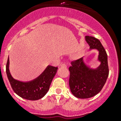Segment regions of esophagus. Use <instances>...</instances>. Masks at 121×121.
<instances>
[{"mask_svg":"<svg viewBox=\"0 0 121 121\" xmlns=\"http://www.w3.org/2000/svg\"><path fill=\"white\" fill-rule=\"evenodd\" d=\"M60 67H64V68H67V64H61V65H60Z\"/></svg>","mask_w":121,"mask_h":121,"instance_id":"esophagus-1","label":"esophagus"}]
</instances>
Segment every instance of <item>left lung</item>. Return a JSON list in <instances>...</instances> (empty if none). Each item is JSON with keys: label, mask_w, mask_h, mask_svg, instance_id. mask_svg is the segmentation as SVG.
Instances as JSON below:
<instances>
[{"label": "left lung", "mask_w": 121, "mask_h": 121, "mask_svg": "<svg viewBox=\"0 0 121 121\" xmlns=\"http://www.w3.org/2000/svg\"><path fill=\"white\" fill-rule=\"evenodd\" d=\"M85 40L90 49L99 51L98 60L100 65L97 68L90 67L84 62L83 57L71 62L69 85L70 90L75 97L86 99L100 92L108 76L107 54L98 39L92 36H85Z\"/></svg>", "instance_id": "left-lung-1"}]
</instances>
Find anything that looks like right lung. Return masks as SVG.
Segmentation results:
<instances>
[{
  "instance_id": "1",
  "label": "right lung",
  "mask_w": 121,
  "mask_h": 121,
  "mask_svg": "<svg viewBox=\"0 0 121 121\" xmlns=\"http://www.w3.org/2000/svg\"><path fill=\"white\" fill-rule=\"evenodd\" d=\"M9 65L8 57L6 63V72L13 90L21 98L31 100L40 99L46 95L58 68L57 67L48 65L44 71L36 79L30 81L23 82L13 78L9 71Z\"/></svg>"
}]
</instances>
